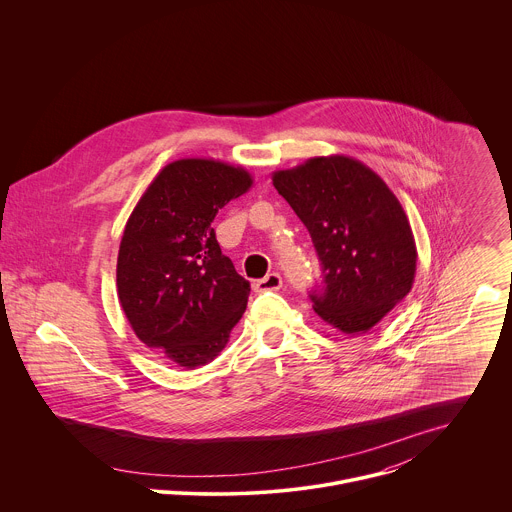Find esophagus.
Masks as SVG:
<instances>
[{
	"mask_svg": "<svg viewBox=\"0 0 512 512\" xmlns=\"http://www.w3.org/2000/svg\"><path fill=\"white\" fill-rule=\"evenodd\" d=\"M254 290L258 293L278 292V290H282V276L276 274V272H272V274H268L266 278L258 280V282L254 284Z\"/></svg>",
	"mask_w": 512,
	"mask_h": 512,
	"instance_id": "esophagus-1",
	"label": "esophagus"
}]
</instances>
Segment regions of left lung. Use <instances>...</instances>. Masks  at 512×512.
<instances>
[{
    "label": "left lung",
    "mask_w": 512,
    "mask_h": 512,
    "mask_svg": "<svg viewBox=\"0 0 512 512\" xmlns=\"http://www.w3.org/2000/svg\"><path fill=\"white\" fill-rule=\"evenodd\" d=\"M274 187L307 226L321 260L315 313L343 333H365L412 290L416 242L388 185L347 155L276 171Z\"/></svg>",
    "instance_id": "obj_1"
}]
</instances>
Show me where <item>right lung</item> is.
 I'll return each instance as SVG.
<instances>
[{
    "mask_svg": "<svg viewBox=\"0 0 512 512\" xmlns=\"http://www.w3.org/2000/svg\"><path fill=\"white\" fill-rule=\"evenodd\" d=\"M252 187L215 159H177L126 222L116 268L120 305L142 343L185 368L211 363L242 317L250 282L220 252L213 220Z\"/></svg>",
    "mask_w": 512,
    "mask_h": 512,
    "instance_id": "1",
    "label": "right lung"
}]
</instances>
